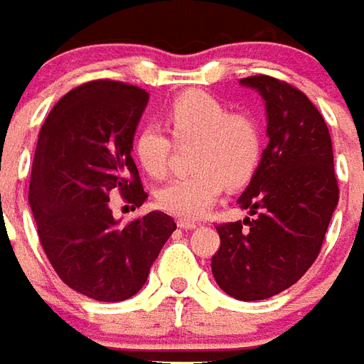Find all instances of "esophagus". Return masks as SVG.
Here are the masks:
<instances>
[{
  "mask_svg": "<svg viewBox=\"0 0 364 364\" xmlns=\"http://www.w3.org/2000/svg\"><path fill=\"white\" fill-rule=\"evenodd\" d=\"M177 226H179V228H183V230H193V228H197L198 222H195V220H179V222H177Z\"/></svg>",
  "mask_w": 364,
  "mask_h": 364,
  "instance_id": "obj_1",
  "label": "esophagus"
}]
</instances>
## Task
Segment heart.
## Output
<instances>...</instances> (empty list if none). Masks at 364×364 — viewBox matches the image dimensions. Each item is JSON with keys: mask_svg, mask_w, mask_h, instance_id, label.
I'll return each instance as SVG.
<instances>
[{"mask_svg": "<svg viewBox=\"0 0 364 364\" xmlns=\"http://www.w3.org/2000/svg\"><path fill=\"white\" fill-rule=\"evenodd\" d=\"M166 124L177 142L197 140L193 166L158 191L159 206L181 218H198L220 198L226 183L240 187L259 166L263 136L257 120L245 112H230L226 105L203 91H187L166 107ZM138 166L151 177H164L171 140L158 124H146L134 136Z\"/></svg>", "mask_w": 364, "mask_h": 364, "instance_id": "b5f03b06", "label": "heart"}]
</instances>
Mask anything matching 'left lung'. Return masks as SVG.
I'll return each mask as SVG.
<instances>
[{
  "instance_id": "1",
  "label": "left lung",
  "mask_w": 364,
  "mask_h": 364,
  "mask_svg": "<svg viewBox=\"0 0 364 364\" xmlns=\"http://www.w3.org/2000/svg\"><path fill=\"white\" fill-rule=\"evenodd\" d=\"M265 101L267 148L237 205L255 218L216 226L213 274L252 302L292 287L312 267L339 200L328 124L312 101L271 75L240 80Z\"/></svg>"
}]
</instances>
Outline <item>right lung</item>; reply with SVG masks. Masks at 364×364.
Returning <instances> with one entry per match:
<instances>
[{
  "label": "right lung",
  "instance_id": "obj_1",
  "mask_svg": "<svg viewBox=\"0 0 364 364\" xmlns=\"http://www.w3.org/2000/svg\"><path fill=\"white\" fill-rule=\"evenodd\" d=\"M148 99L128 83H83L54 105L38 134L28 185L38 240L60 279L101 302L134 296L177 228L159 210L119 226L109 206L114 193L134 206L148 198L132 159Z\"/></svg>",
  "mask_w": 364,
  "mask_h": 364
}]
</instances>
